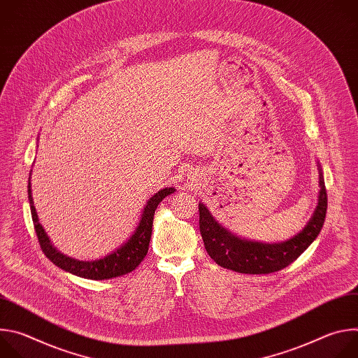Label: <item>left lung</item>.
Listing matches in <instances>:
<instances>
[{"mask_svg":"<svg viewBox=\"0 0 358 358\" xmlns=\"http://www.w3.org/2000/svg\"><path fill=\"white\" fill-rule=\"evenodd\" d=\"M317 167L320 191L315 213L300 232L282 242L268 243L238 236L222 227L199 202V232L210 257L225 269L249 275L278 272L296 261L317 238L326 218L327 192L320 164Z\"/></svg>","mask_w":358,"mask_h":358,"instance_id":"obj_1","label":"left lung"}]
</instances>
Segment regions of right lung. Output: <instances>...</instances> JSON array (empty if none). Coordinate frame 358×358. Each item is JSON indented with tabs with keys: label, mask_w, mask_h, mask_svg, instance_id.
Listing matches in <instances>:
<instances>
[{
	"label": "right lung",
	"mask_w": 358,
	"mask_h": 358,
	"mask_svg": "<svg viewBox=\"0 0 358 358\" xmlns=\"http://www.w3.org/2000/svg\"><path fill=\"white\" fill-rule=\"evenodd\" d=\"M31 174H32V170L28 178V199H29L35 232H36L42 252L46 255V258L50 262L55 264L58 268L64 269L65 272H69L72 275H76L85 279H92V280H105V279L127 275L141 264V261L144 259V257L148 252V245H150L151 231H152V220H155L156 208L167 195L174 194L176 191L174 187H167L157 191L155 195H151L147 199L145 206L141 211L136 229L129 236V239H126V242L122 243L119 248L108 253L103 258H99L94 261H79L58 250L54 246V243L50 242L43 227L39 224L38 214L34 207V199H32Z\"/></svg>",
	"instance_id": "1"
}]
</instances>
